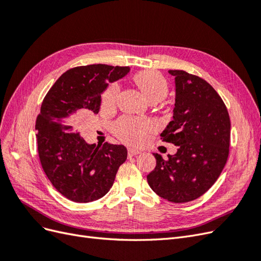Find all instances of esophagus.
I'll return each mask as SVG.
<instances>
[{
    "instance_id": "obj_1",
    "label": "esophagus",
    "mask_w": 261,
    "mask_h": 261,
    "mask_svg": "<svg viewBox=\"0 0 261 261\" xmlns=\"http://www.w3.org/2000/svg\"><path fill=\"white\" fill-rule=\"evenodd\" d=\"M140 153V151L139 150H136V149H128V156L129 158H132V156H135V155H137V154H139Z\"/></svg>"
}]
</instances>
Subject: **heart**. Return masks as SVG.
<instances>
[{
	"label": "heart",
	"instance_id": "1",
	"mask_svg": "<svg viewBox=\"0 0 261 261\" xmlns=\"http://www.w3.org/2000/svg\"><path fill=\"white\" fill-rule=\"evenodd\" d=\"M132 84L136 87L147 101L156 103L163 100L169 93V83L165 77L154 70H141L130 78ZM120 96V87L117 84H110L101 94V110L103 112H112L116 108ZM114 135L123 143L130 146H139L145 143L147 137L152 133V125L147 121L136 120L132 117H121L111 126Z\"/></svg>",
	"mask_w": 261,
	"mask_h": 261
}]
</instances>
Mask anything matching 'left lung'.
<instances>
[{
	"mask_svg": "<svg viewBox=\"0 0 261 261\" xmlns=\"http://www.w3.org/2000/svg\"><path fill=\"white\" fill-rule=\"evenodd\" d=\"M169 73L175 77L174 114L160 136L178 149L165 160L153 153L156 165L147 180L163 199L181 203L202 196L220 176L230 151L231 121L209 83L185 70Z\"/></svg>",
	"mask_w": 261,
	"mask_h": 261,
	"instance_id": "left-lung-1",
	"label": "left lung"
}]
</instances>
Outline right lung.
Instances as JSON below:
<instances>
[{
	"instance_id": "1",
	"label": "right lung",
	"mask_w": 261,
	"mask_h": 261,
	"mask_svg": "<svg viewBox=\"0 0 261 261\" xmlns=\"http://www.w3.org/2000/svg\"><path fill=\"white\" fill-rule=\"evenodd\" d=\"M128 72V66L107 64L73 67L60 76L42 101L36 121L39 159L51 184L69 200L90 202L103 197L127 158L122 145L87 144L76 125L87 114H98L108 82Z\"/></svg>"
}]
</instances>
